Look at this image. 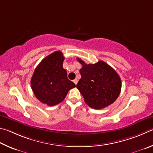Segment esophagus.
Masks as SVG:
<instances>
[{"label": "esophagus", "instance_id": "obj_1", "mask_svg": "<svg viewBox=\"0 0 153 153\" xmlns=\"http://www.w3.org/2000/svg\"><path fill=\"white\" fill-rule=\"evenodd\" d=\"M73 82H74V83L75 85H76L77 82H78V80H77V79H74V80H73Z\"/></svg>", "mask_w": 153, "mask_h": 153}]
</instances>
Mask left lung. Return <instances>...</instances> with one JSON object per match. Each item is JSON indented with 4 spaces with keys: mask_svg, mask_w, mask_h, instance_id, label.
Wrapping results in <instances>:
<instances>
[{
    "mask_svg": "<svg viewBox=\"0 0 153 153\" xmlns=\"http://www.w3.org/2000/svg\"><path fill=\"white\" fill-rule=\"evenodd\" d=\"M82 66L81 79L76 85L85 102L93 109H100L113 103L120 95L122 88L120 77L116 71L105 62L85 64L77 58Z\"/></svg>",
    "mask_w": 153,
    "mask_h": 153,
    "instance_id": "obj_1",
    "label": "left lung"
}]
</instances>
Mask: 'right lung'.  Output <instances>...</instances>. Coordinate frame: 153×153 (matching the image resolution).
<instances>
[{
    "instance_id": "add662e5",
    "label": "right lung",
    "mask_w": 153,
    "mask_h": 153,
    "mask_svg": "<svg viewBox=\"0 0 153 153\" xmlns=\"http://www.w3.org/2000/svg\"><path fill=\"white\" fill-rule=\"evenodd\" d=\"M62 53L56 51L43 59L35 69L31 85L34 95L40 102L53 106L62 102L70 89L76 87L68 80L63 68Z\"/></svg>"
}]
</instances>
